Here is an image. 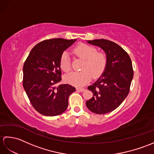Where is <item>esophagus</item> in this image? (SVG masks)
Listing matches in <instances>:
<instances>
[{
  "label": "esophagus",
  "mask_w": 154,
  "mask_h": 154,
  "mask_svg": "<svg viewBox=\"0 0 154 154\" xmlns=\"http://www.w3.org/2000/svg\"><path fill=\"white\" fill-rule=\"evenodd\" d=\"M77 90L78 91H80V92H83V91H85L84 88H77Z\"/></svg>",
  "instance_id": "1"
}]
</instances>
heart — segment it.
I'll return each instance as SVG.
<instances>
[{"label": "heart", "mask_w": 154, "mask_h": 154, "mask_svg": "<svg viewBox=\"0 0 154 154\" xmlns=\"http://www.w3.org/2000/svg\"><path fill=\"white\" fill-rule=\"evenodd\" d=\"M75 54L85 60L82 67V71L72 72L64 77L65 82L75 87H82L93 78L99 77L106 68L107 57L105 54L98 52L97 49L85 44H79L74 49ZM60 65L62 70L68 72L71 70V62L69 54L63 52L60 61Z\"/></svg>", "instance_id": "b5f03b06"}]
</instances>
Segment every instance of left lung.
<instances>
[{"label": "left lung", "mask_w": 154, "mask_h": 154, "mask_svg": "<svg viewBox=\"0 0 154 154\" xmlns=\"http://www.w3.org/2000/svg\"><path fill=\"white\" fill-rule=\"evenodd\" d=\"M87 42L103 49L107 63L99 79L88 87L93 97L87 101L86 105L94 113H109L117 109L129 93L134 75L131 59L123 48L112 41L99 39Z\"/></svg>", "instance_id": "left-lung-1"}]
</instances>
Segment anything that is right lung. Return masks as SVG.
Returning <instances> with one entry per match:
<instances>
[{"label": "right lung", "instance_id": "obj_1", "mask_svg": "<svg viewBox=\"0 0 154 154\" xmlns=\"http://www.w3.org/2000/svg\"><path fill=\"white\" fill-rule=\"evenodd\" d=\"M54 38L35 45L23 67V87L32 105L39 113L54 116L63 113L68 99L75 91L69 84L57 85L61 80L60 61L63 51L76 41Z\"/></svg>", "mask_w": 154, "mask_h": 154}]
</instances>
